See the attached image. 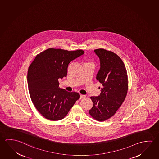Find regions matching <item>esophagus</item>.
<instances>
[{
  "label": "esophagus",
  "mask_w": 159,
  "mask_h": 159,
  "mask_svg": "<svg viewBox=\"0 0 159 159\" xmlns=\"http://www.w3.org/2000/svg\"><path fill=\"white\" fill-rule=\"evenodd\" d=\"M85 98V95H80V99H83V98Z\"/></svg>",
  "instance_id": "34e87169"
}]
</instances>
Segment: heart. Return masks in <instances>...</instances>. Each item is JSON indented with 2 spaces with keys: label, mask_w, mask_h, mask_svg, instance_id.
Segmentation results:
<instances>
[{
  "label": "heart",
  "mask_w": 159,
  "mask_h": 159,
  "mask_svg": "<svg viewBox=\"0 0 159 159\" xmlns=\"http://www.w3.org/2000/svg\"><path fill=\"white\" fill-rule=\"evenodd\" d=\"M85 64H92V65H94V63H93L92 61H89L88 63H86Z\"/></svg>",
  "instance_id": "1"
}]
</instances>
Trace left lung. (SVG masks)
<instances>
[{
  "mask_svg": "<svg viewBox=\"0 0 159 159\" xmlns=\"http://www.w3.org/2000/svg\"><path fill=\"white\" fill-rule=\"evenodd\" d=\"M94 52L100 60L96 79L102 88L99 96L90 97L93 106L89 113L95 120L104 121L114 116L124 102L128 93V74L117 54L102 48Z\"/></svg>",
  "mask_w": 159,
  "mask_h": 159,
  "instance_id": "obj_1",
  "label": "left lung"
}]
</instances>
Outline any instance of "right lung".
I'll list each match as a JSON object with an SVG mask.
<instances>
[{
	"label": "right lung",
	"mask_w": 159,
	"mask_h": 159,
	"mask_svg": "<svg viewBox=\"0 0 159 159\" xmlns=\"http://www.w3.org/2000/svg\"><path fill=\"white\" fill-rule=\"evenodd\" d=\"M84 54L83 50L49 48L37 54L29 66V95L35 108L47 119H63L80 98L78 93L60 88L58 79L66 76L69 64Z\"/></svg>",
	"instance_id": "1"
}]
</instances>
